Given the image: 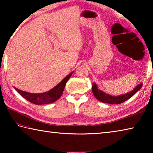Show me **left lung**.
Returning a JSON list of instances; mask_svg holds the SVG:
<instances>
[{
	"label": "left lung",
	"instance_id": "left-lung-1",
	"mask_svg": "<svg viewBox=\"0 0 153 153\" xmlns=\"http://www.w3.org/2000/svg\"><path fill=\"white\" fill-rule=\"evenodd\" d=\"M142 86V83H140V84L137 85L136 87L134 88L131 92L126 93L125 94L117 96V97H114V96L106 94L104 92H102V90H100L98 88L97 85L95 83H94L92 85V90L93 94L99 101L105 103H108V104H120V103H122L125 102L126 100H128L133 95L135 94L138 90H140Z\"/></svg>",
	"mask_w": 153,
	"mask_h": 153
}]
</instances>
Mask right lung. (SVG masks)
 I'll return each mask as SVG.
<instances>
[{
  "mask_svg": "<svg viewBox=\"0 0 153 153\" xmlns=\"http://www.w3.org/2000/svg\"><path fill=\"white\" fill-rule=\"evenodd\" d=\"M72 73L66 76L62 81L55 86L53 88L49 90V91L44 93H38V94H33V93H30L25 91H22L19 89L15 88L16 91L22 96V97L25 98L28 101L35 105H45L53 103L55 102L61 97L63 94V90L67 82L71 76Z\"/></svg>",
  "mask_w": 153,
  "mask_h": 153,
  "instance_id": "obj_1",
  "label": "right lung"
}]
</instances>
